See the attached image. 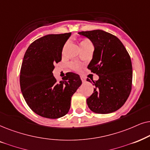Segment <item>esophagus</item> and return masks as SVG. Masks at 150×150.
Here are the masks:
<instances>
[{"mask_svg": "<svg viewBox=\"0 0 150 150\" xmlns=\"http://www.w3.org/2000/svg\"><path fill=\"white\" fill-rule=\"evenodd\" d=\"M81 81H82V82H85L86 81V78L84 77L81 76Z\"/></svg>", "mask_w": 150, "mask_h": 150, "instance_id": "1", "label": "esophagus"}]
</instances>
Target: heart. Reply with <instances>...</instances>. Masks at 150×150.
I'll use <instances>...</instances> for the list:
<instances>
[{"label": "heart", "instance_id": "obj_1", "mask_svg": "<svg viewBox=\"0 0 150 150\" xmlns=\"http://www.w3.org/2000/svg\"><path fill=\"white\" fill-rule=\"evenodd\" d=\"M91 45V42H90L89 40H86V39L82 40H81V42H80L81 49V48H83V47H86V46H88V45ZM66 47H67V45H65L64 48V49H65ZM71 67L73 68V69H75V70H78V69H80V67H81L80 64H78V63H77V62L71 63Z\"/></svg>", "mask_w": 150, "mask_h": 150}]
</instances>
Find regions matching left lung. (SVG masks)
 <instances>
[{"label":"left lung","mask_w":150,"mask_h":150,"mask_svg":"<svg viewBox=\"0 0 150 150\" xmlns=\"http://www.w3.org/2000/svg\"><path fill=\"white\" fill-rule=\"evenodd\" d=\"M88 38L95 50L88 66L99 76L93 93L86 99L91 110L98 114L117 111L125 103L132 90V66L129 53L118 38L103 30L79 32ZM87 81L91 82L88 78Z\"/></svg>","instance_id":"1"}]
</instances>
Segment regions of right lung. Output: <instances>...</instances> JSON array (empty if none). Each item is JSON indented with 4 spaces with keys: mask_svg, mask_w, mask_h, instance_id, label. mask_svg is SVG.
<instances>
[{
    "mask_svg": "<svg viewBox=\"0 0 150 150\" xmlns=\"http://www.w3.org/2000/svg\"><path fill=\"white\" fill-rule=\"evenodd\" d=\"M71 33L45 35L32 42L22 63L20 85L23 97L35 114L57 119L69 112L71 97L81 84L79 75L67 73L57 82L54 64L62 60L64 45Z\"/></svg>",
    "mask_w": 150,
    "mask_h": 150,
    "instance_id": "right-lung-1",
    "label": "right lung"
}]
</instances>
